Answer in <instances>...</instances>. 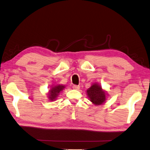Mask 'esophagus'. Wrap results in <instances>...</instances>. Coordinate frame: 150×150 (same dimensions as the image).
<instances>
[{
    "label": "esophagus",
    "mask_w": 150,
    "mask_h": 150,
    "mask_svg": "<svg viewBox=\"0 0 150 150\" xmlns=\"http://www.w3.org/2000/svg\"><path fill=\"white\" fill-rule=\"evenodd\" d=\"M73 88L75 89V90H79L80 88V86L79 85H73Z\"/></svg>",
    "instance_id": "esophagus-1"
}]
</instances>
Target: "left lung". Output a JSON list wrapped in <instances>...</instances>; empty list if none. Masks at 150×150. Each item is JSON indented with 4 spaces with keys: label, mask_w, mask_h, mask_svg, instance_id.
<instances>
[{
    "label": "left lung",
    "mask_w": 150,
    "mask_h": 150,
    "mask_svg": "<svg viewBox=\"0 0 150 150\" xmlns=\"http://www.w3.org/2000/svg\"><path fill=\"white\" fill-rule=\"evenodd\" d=\"M87 96L92 103L96 105H102L105 102L108 94L102 88L99 84L95 83L86 91Z\"/></svg>",
    "instance_id": "obj_1"
}]
</instances>
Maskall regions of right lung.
Wrapping results in <instances>:
<instances>
[{"label": "right lung", "mask_w": 150, "mask_h": 150, "mask_svg": "<svg viewBox=\"0 0 150 150\" xmlns=\"http://www.w3.org/2000/svg\"><path fill=\"white\" fill-rule=\"evenodd\" d=\"M64 85H62V84H58V85L53 86L51 87L50 91H49L48 95V99L50 101H54V100L57 99V97L58 96L59 93L63 91L65 88Z\"/></svg>", "instance_id": "add662e5"}]
</instances>
